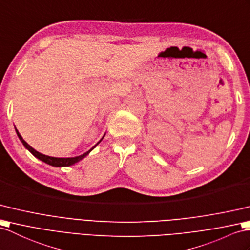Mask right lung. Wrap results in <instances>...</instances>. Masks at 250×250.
Here are the masks:
<instances>
[{
  "instance_id": "add662e5",
  "label": "right lung",
  "mask_w": 250,
  "mask_h": 250,
  "mask_svg": "<svg viewBox=\"0 0 250 250\" xmlns=\"http://www.w3.org/2000/svg\"><path fill=\"white\" fill-rule=\"evenodd\" d=\"M16 131H17V135H18V137H19V139L21 140V142L23 143V145L25 146V147L30 151V153H32L36 158H38V159H40L41 161H43V162H45V163H47V164H50V166H53V167H70V166H72V164H74V163H76V162H78L79 160H82L83 158H84L86 157L91 150H92L95 146L99 144L101 141L97 143L94 147H92L91 148L89 151H87V153H84V154H83V155H81V156H77V157H73V158H55V157H50V156H45V155H43V154H40V153H38L37 150H35L32 146L30 145H28L25 141H24L23 140V138L21 137V135L19 133V131H18L17 129H16Z\"/></svg>"
}]
</instances>
